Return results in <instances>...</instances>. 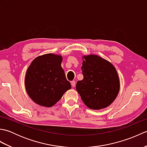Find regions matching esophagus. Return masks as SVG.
Here are the masks:
<instances>
[{
  "label": "esophagus",
  "instance_id": "esophagus-1",
  "mask_svg": "<svg viewBox=\"0 0 147 147\" xmlns=\"http://www.w3.org/2000/svg\"><path fill=\"white\" fill-rule=\"evenodd\" d=\"M71 85H72V86H73V87L75 86V85H76L75 81H72V82H71Z\"/></svg>",
  "mask_w": 147,
  "mask_h": 147
}]
</instances>
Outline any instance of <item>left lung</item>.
Returning a JSON list of instances; mask_svg holds the SVG:
<instances>
[{"mask_svg":"<svg viewBox=\"0 0 147 147\" xmlns=\"http://www.w3.org/2000/svg\"><path fill=\"white\" fill-rule=\"evenodd\" d=\"M82 59L83 79L77 82L76 91L90 109L100 110L109 107L120 90L116 69L97 55H85Z\"/></svg>","mask_w":147,"mask_h":147,"instance_id":"obj_1","label":"left lung"}]
</instances>
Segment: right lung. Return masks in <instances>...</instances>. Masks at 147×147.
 I'll use <instances>...</instances> for the list:
<instances>
[{
    "label": "right lung",
    "mask_w": 147,
    "mask_h": 147,
    "mask_svg": "<svg viewBox=\"0 0 147 147\" xmlns=\"http://www.w3.org/2000/svg\"><path fill=\"white\" fill-rule=\"evenodd\" d=\"M62 56L46 54L36 57L26 71L24 85L28 95L36 104L54 105L71 88L61 67Z\"/></svg>",
    "instance_id": "add662e5"
}]
</instances>
